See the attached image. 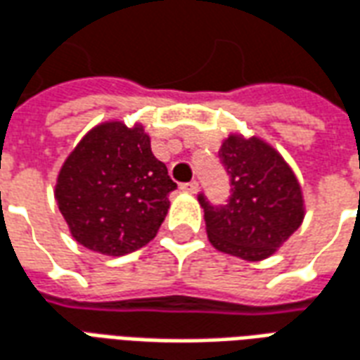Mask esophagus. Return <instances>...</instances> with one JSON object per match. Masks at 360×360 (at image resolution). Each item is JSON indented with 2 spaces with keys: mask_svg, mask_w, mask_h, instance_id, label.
I'll return each mask as SVG.
<instances>
[{
  "mask_svg": "<svg viewBox=\"0 0 360 360\" xmlns=\"http://www.w3.org/2000/svg\"><path fill=\"white\" fill-rule=\"evenodd\" d=\"M181 188H183L185 193L196 195V193H198V183H196V181H191V183H185V185H181Z\"/></svg>",
  "mask_w": 360,
  "mask_h": 360,
  "instance_id": "esophagus-1",
  "label": "esophagus"
}]
</instances>
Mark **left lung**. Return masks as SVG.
Here are the masks:
<instances>
[{
    "instance_id": "left-lung-1",
    "label": "left lung",
    "mask_w": 360,
    "mask_h": 360,
    "mask_svg": "<svg viewBox=\"0 0 360 360\" xmlns=\"http://www.w3.org/2000/svg\"><path fill=\"white\" fill-rule=\"evenodd\" d=\"M231 181L226 206L204 208L206 233L219 252L258 262L271 257L301 227L304 198L283 156L258 136L231 133L219 148Z\"/></svg>"
}]
</instances>
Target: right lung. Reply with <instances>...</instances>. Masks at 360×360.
I'll return each mask as SVG.
<instances>
[{"label": "right lung", "instance_id": "add662e5", "mask_svg": "<svg viewBox=\"0 0 360 360\" xmlns=\"http://www.w3.org/2000/svg\"><path fill=\"white\" fill-rule=\"evenodd\" d=\"M175 188L141 123L103 121L67 156L53 195L75 241L123 257L156 237Z\"/></svg>", "mask_w": 360, "mask_h": 360}]
</instances>
